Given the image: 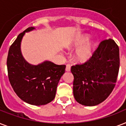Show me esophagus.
Here are the masks:
<instances>
[{
	"instance_id": "esophagus-1",
	"label": "esophagus",
	"mask_w": 126,
	"mask_h": 126,
	"mask_svg": "<svg viewBox=\"0 0 126 126\" xmlns=\"http://www.w3.org/2000/svg\"><path fill=\"white\" fill-rule=\"evenodd\" d=\"M65 71L66 72H70L71 71V66L69 65H67L66 66V69H65Z\"/></svg>"
}]
</instances>
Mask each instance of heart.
Wrapping results in <instances>:
<instances>
[{"instance_id": "obj_1", "label": "heart", "mask_w": 126, "mask_h": 126, "mask_svg": "<svg viewBox=\"0 0 126 126\" xmlns=\"http://www.w3.org/2000/svg\"><path fill=\"white\" fill-rule=\"evenodd\" d=\"M90 34H84L75 38L69 47H79L75 53V57L77 61L84 63L89 61L95 51L97 42L95 40H90Z\"/></svg>"}]
</instances>
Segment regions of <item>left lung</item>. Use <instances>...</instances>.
<instances>
[{
  "mask_svg": "<svg viewBox=\"0 0 126 126\" xmlns=\"http://www.w3.org/2000/svg\"><path fill=\"white\" fill-rule=\"evenodd\" d=\"M119 68L117 44L111 38L102 41L89 61L71 67L76 101L89 107L104 101L115 86Z\"/></svg>",
  "mask_w": 126,
  "mask_h": 126,
  "instance_id": "1",
  "label": "left lung"
}]
</instances>
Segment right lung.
Segmentation results:
<instances>
[{
  "mask_svg": "<svg viewBox=\"0 0 126 126\" xmlns=\"http://www.w3.org/2000/svg\"><path fill=\"white\" fill-rule=\"evenodd\" d=\"M35 29L34 27H29L17 36L9 49L7 69L9 80L17 95L27 103L40 106L54 99L66 66L48 60L32 65L25 60L21 50V41L26 32Z\"/></svg>",
  "mask_w": 126,
  "mask_h": 126,
  "instance_id": "add662e5",
  "label": "right lung"
}]
</instances>
